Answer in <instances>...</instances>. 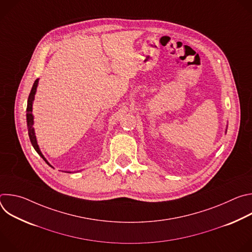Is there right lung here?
Wrapping results in <instances>:
<instances>
[{
	"label": "right lung",
	"instance_id": "add662e5",
	"mask_svg": "<svg viewBox=\"0 0 252 252\" xmlns=\"http://www.w3.org/2000/svg\"><path fill=\"white\" fill-rule=\"evenodd\" d=\"M38 82H39V79L35 80L33 85H32V88L31 90V93L29 94V98H28V105H27V125H28V132H29V136H30V140L32 142V145L33 147V149L35 150V152H37L42 158L43 159L50 165V163L47 161V159L44 158V156L42 155L40 149H39V146L37 143V139H35V135H34V130H33V127H32V125H33V117L32 115V100L34 98V94H35V91H37V87H38ZM52 166V165H50Z\"/></svg>",
	"mask_w": 252,
	"mask_h": 252
}]
</instances>
